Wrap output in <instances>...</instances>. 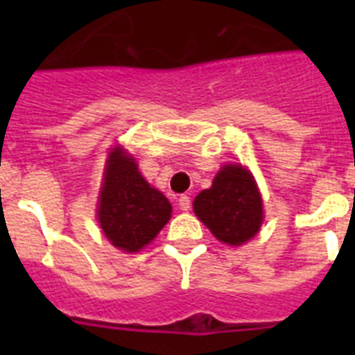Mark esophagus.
<instances>
[{"mask_svg": "<svg viewBox=\"0 0 355 355\" xmlns=\"http://www.w3.org/2000/svg\"><path fill=\"white\" fill-rule=\"evenodd\" d=\"M178 202H180V208L183 209V211H188V209L192 208V200H190V197L188 196H181Z\"/></svg>", "mask_w": 355, "mask_h": 355, "instance_id": "obj_1", "label": "esophagus"}]
</instances>
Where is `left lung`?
I'll list each match as a JSON object with an SVG mask.
<instances>
[{
	"mask_svg": "<svg viewBox=\"0 0 355 355\" xmlns=\"http://www.w3.org/2000/svg\"><path fill=\"white\" fill-rule=\"evenodd\" d=\"M193 211L216 240L229 245L250 240L263 222L261 196L250 172L241 165H225L211 188L196 197Z\"/></svg>",
	"mask_w": 355,
	"mask_h": 355,
	"instance_id": "obj_1",
	"label": "left lung"
}]
</instances>
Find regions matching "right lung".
Returning a JSON list of instances; mask_svg holds the SVG:
<instances>
[{
	"mask_svg": "<svg viewBox=\"0 0 355 355\" xmlns=\"http://www.w3.org/2000/svg\"><path fill=\"white\" fill-rule=\"evenodd\" d=\"M172 206L167 197L150 188L133 158L121 147L110 153L105 183L99 196V224L112 245L137 252L168 222Z\"/></svg>",
	"mask_w": 355,
	"mask_h": 355,
	"instance_id": "1",
	"label": "right lung"
}]
</instances>
